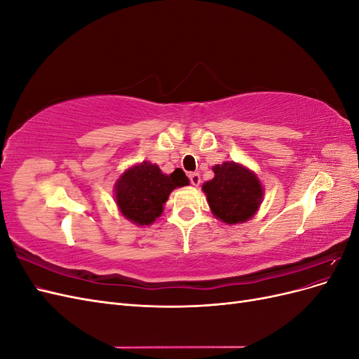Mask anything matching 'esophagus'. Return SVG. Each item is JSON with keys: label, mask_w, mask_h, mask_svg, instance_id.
Masks as SVG:
<instances>
[{"label": "esophagus", "mask_w": 359, "mask_h": 359, "mask_svg": "<svg viewBox=\"0 0 359 359\" xmlns=\"http://www.w3.org/2000/svg\"><path fill=\"white\" fill-rule=\"evenodd\" d=\"M189 178H190V182L193 184V186H199L201 184V175L198 172H191V173H189Z\"/></svg>", "instance_id": "obj_1"}]
</instances>
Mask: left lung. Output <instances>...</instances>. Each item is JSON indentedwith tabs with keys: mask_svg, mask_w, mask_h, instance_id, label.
I'll list each match as a JSON object with an SVG mask.
<instances>
[{
	"mask_svg": "<svg viewBox=\"0 0 359 359\" xmlns=\"http://www.w3.org/2000/svg\"><path fill=\"white\" fill-rule=\"evenodd\" d=\"M212 170L214 178L202 186L212 214L227 224L252 219L264 198L256 173L235 161L215 165Z\"/></svg>",
	"mask_w": 359,
	"mask_h": 359,
	"instance_id": "1",
	"label": "left lung"
}]
</instances>
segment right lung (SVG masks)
<instances>
[{"instance_id": "1", "label": "right lung", "mask_w": 359, "mask_h": 359, "mask_svg": "<svg viewBox=\"0 0 359 359\" xmlns=\"http://www.w3.org/2000/svg\"><path fill=\"white\" fill-rule=\"evenodd\" d=\"M184 186H189V178L181 169L165 175L157 165L142 161L118 178L115 201L127 220L139 226L151 224L161 215L170 191Z\"/></svg>"}]
</instances>
